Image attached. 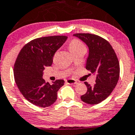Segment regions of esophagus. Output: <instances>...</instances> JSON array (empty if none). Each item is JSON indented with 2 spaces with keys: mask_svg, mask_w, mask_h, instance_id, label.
Here are the masks:
<instances>
[{
  "mask_svg": "<svg viewBox=\"0 0 135 135\" xmlns=\"http://www.w3.org/2000/svg\"><path fill=\"white\" fill-rule=\"evenodd\" d=\"M66 83H67V84H69V85H74V84H76V83H77V82H76L75 79H68V80H66Z\"/></svg>",
  "mask_w": 135,
  "mask_h": 135,
  "instance_id": "1",
  "label": "esophagus"
}]
</instances>
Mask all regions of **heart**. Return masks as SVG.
Instances as JSON below:
<instances>
[{
    "instance_id": "b5f03b06",
    "label": "heart",
    "mask_w": 135,
    "mask_h": 135,
    "mask_svg": "<svg viewBox=\"0 0 135 135\" xmlns=\"http://www.w3.org/2000/svg\"><path fill=\"white\" fill-rule=\"evenodd\" d=\"M83 47H85V46H84V45H83V43L81 42H80L78 40H73V41H72L70 42L69 46V49L71 52Z\"/></svg>"
}]
</instances>
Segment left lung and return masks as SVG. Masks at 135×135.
<instances>
[{
    "mask_svg": "<svg viewBox=\"0 0 135 135\" xmlns=\"http://www.w3.org/2000/svg\"><path fill=\"white\" fill-rule=\"evenodd\" d=\"M73 36L87 45L89 55L85 68L96 75V83L93 86L85 82L87 91L80 99L87 104H99L110 95L118 83L119 60L110 43L100 36L89 33H77Z\"/></svg>",
    "mask_w": 135,
    "mask_h": 135,
    "instance_id": "1",
    "label": "left lung"
}]
</instances>
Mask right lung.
<instances>
[{
	"label": "right lung",
	"mask_w": 135,
	"mask_h": 135,
	"mask_svg": "<svg viewBox=\"0 0 135 135\" xmlns=\"http://www.w3.org/2000/svg\"><path fill=\"white\" fill-rule=\"evenodd\" d=\"M66 36L38 38L21 49L14 66V76L21 94L30 103L47 107L57 99V92L65 80H56L52 85L42 78L45 66H50L52 58L67 39Z\"/></svg>",
	"instance_id": "right-lung-1"
}]
</instances>
